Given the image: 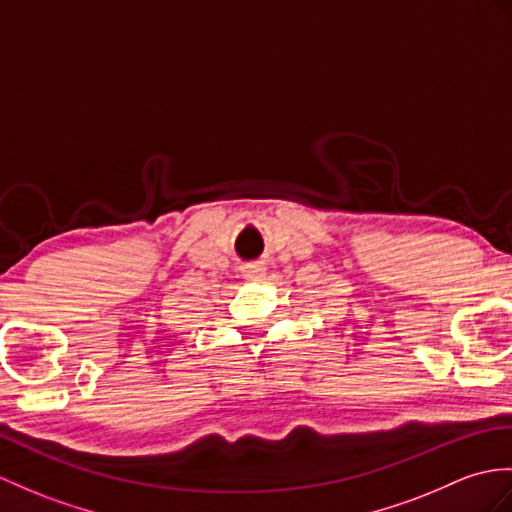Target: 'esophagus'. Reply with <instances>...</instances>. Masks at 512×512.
Returning <instances> with one entry per match:
<instances>
[{
  "label": "esophagus",
  "instance_id": "34e87169",
  "mask_svg": "<svg viewBox=\"0 0 512 512\" xmlns=\"http://www.w3.org/2000/svg\"><path fill=\"white\" fill-rule=\"evenodd\" d=\"M242 277L246 281H264L268 275V268L264 261H253V264H244L242 268Z\"/></svg>",
  "mask_w": 512,
  "mask_h": 512
}]
</instances>
